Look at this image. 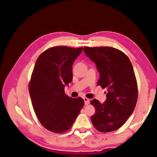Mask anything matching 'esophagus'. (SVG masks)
<instances>
[{"label":"esophagus","mask_w":157,"mask_h":157,"mask_svg":"<svg viewBox=\"0 0 157 157\" xmlns=\"http://www.w3.org/2000/svg\"><path fill=\"white\" fill-rule=\"evenodd\" d=\"M84 105H88L89 104L90 101H89V98H84Z\"/></svg>","instance_id":"1"}]
</instances>
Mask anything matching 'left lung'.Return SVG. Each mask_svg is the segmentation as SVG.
I'll return each mask as SVG.
<instances>
[{
	"label": "left lung",
	"mask_w": 157,
	"mask_h": 157,
	"mask_svg": "<svg viewBox=\"0 0 157 157\" xmlns=\"http://www.w3.org/2000/svg\"><path fill=\"white\" fill-rule=\"evenodd\" d=\"M87 57L100 73L98 85L107 88V100L102 104L94 99L91 104L95 113L91 116L95 128L100 132H110L123 125L136 107L137 82L128 57L111 47H84Z\"/></svg>",
	"instance_id": "1"
}]
</instances>
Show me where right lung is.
<instances>
[{"instance_id":"1","label":"right lung","mask_w":157,"mask_h":157,"mask_svg":"<svg viewBox=\"0 0 157 157\" xmlns=\"http://www.w3.org/2000/svg\"><path fill=\"white\" fill-rule=\"evenodd\" d=\"M83 48L55 46L39 55L29 84L32 104L45 128L63 133L72 127L84 105L82 98L66 95L64 87L73 79L72 66Z\"/></svg>"}]
</instances>
